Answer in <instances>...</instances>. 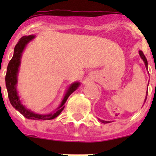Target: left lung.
Listing matches in <instances>:
<instances>
[{"label": "left lung", "mask_w": 156, "mask_h": 156, "mask_svg": "<svg viewBox=\"0 0 156 156\" xmlns=\"http://www.w3.org/2000/svg\"><path fill=\"white\" fill-rule=\"evenodd\" d=\"M139 55H140V58L143 59V61L144 62V64H145V66L147 67V69H148V61H147V58H146V57L144 56L143 51H139ZM147 94H148V91H147ZM145 101H146V98H145ZM99 120H100L101 122H103V123H108V122H108V121L101 120V119H99Z\"/></svg>", "instance_id": "1"}]
</instances>
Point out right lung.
I'll use <instances>...</instances> for the list:
<instances>
[{"label": "right lung", "instance_id": "right-lung-1", "mask_svg": "<svg viewBox=\"0 0 156 156\" xmlns=\"http://www.w3.org/2000/svg\"><path fill=\"white\" fill-rule=\"evenodd\" d=\"M33 38H34V36L33 35L23 37L19 39L17 44L15 47L13 57L8 63V68H7L6 76H5V83H6V87L7 90H8V96L12 105L16 110H18L23 116L26 117L27 119H34V120H49V119H55V117H57L59 114L61 113L62 111L64 109V104L66 103V100L68 99L69 96L78 87L80 83H75L72 84L69 87V89L66 96L64 97L61 105L59 106V108H58V111L54 112V113L48 114V115H40V114L34 113L33 112L25 108V106H23L20 102L17 91H16L17 73L18 71H19V65H20V58H21L22 55V52H23L26 45Z\"/></svg>", "mask_w": 156, "mask_h": 156}]
</instances>
